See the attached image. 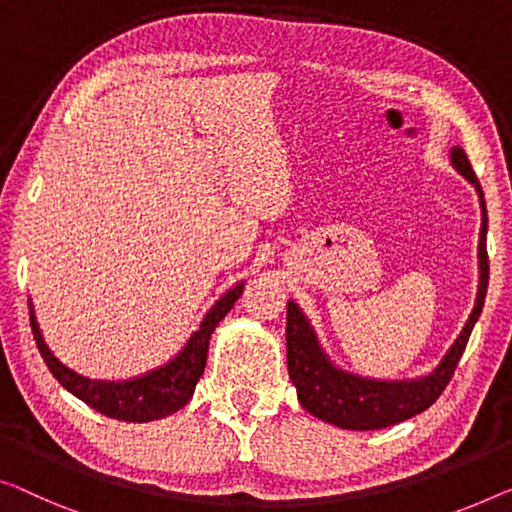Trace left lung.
<instances>
[{
	"mask_svg": "<svg viewBox=\"0 0 512 512\" xmlns=\"http://www.w3.org/2000/svg\"><path fill=\"white\" fill-rule=\"evenodd\" d=\"M451 160L455 170L464 179L471 181L480 195V209H483V225H480L478 241V262L480 280L476 305L464 324L462 333L457 335L453 347L448 349L441 363L430 375L411 381H381L365 379L358 375L335 368L329 356L319 347L317 335L303 317L299 305L287 303V370L289 379L296 386V395L305 411L322 418L345 430H381V427L407 421V418L421 414L432 402L444 393L453 372L460 363V356L467 347L469 335L474 331L480 312H483L487 280H490V262H487V209L483 188L471 170V163L462 147H453Z\"/></svg>",
	"mask_w": 512,
	"mask_h": 512,
	"instance_id": "1",
	"label": "left lung"
}]
</instances>
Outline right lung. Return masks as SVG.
Returning <instances> with one entry per match:
<instances>
[{
	"label": "right lung",
	"mask_w": 512,
	"mask_h": 512,
	"mask_svg": "<svg viewBox=\"0 0 512 512\" xmlns=\"http://www.w3.org/2000/svg\"><path fill=\"white\" fill-rule=\"evenodd\" d=\"M241 292L243 282L232 287L223 299L216 301V305L207 312V317L202 319L200 331L190 335V340L186 342V347L181 349L177 358H172V361L163 365V368L151 370L147 375L126 381H94L78 375V372L68 370L66 365H61L57 361L48 345H45L32 308H29V319H32V333L38 352H41L45 365H48V370L52 372V377H55L66 391H71L75 398L87 402L91 409L101 411V414L110 418H117V421L147 423L174 414V411H179L183 404H188V400L193 398L197 379L202 377L204 365H207L211 333L218 326L220 319L232 310V305L239 299Z\"/></svg>",
	"instance_id": "right-lung-1"
}]
</instances>
